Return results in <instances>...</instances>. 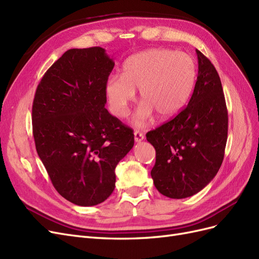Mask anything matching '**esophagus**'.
Returning a JSON list of instances; mask_svg holds the SVG:
<instances>
[{
	"instance_id": "esophagus-1",
	"label": "esophagus",
	"mask_w": 259,
	"mask_h": 259,
	"mask_svg": "<svg viewBox=\"0 0 259 259\" xmlns=\"http://www.w3.org/2000/svg\"><path fill=\"white\" fill-rule=\"evenodd\" d=\"M134 139H135V143H140L143 142V140L145 139V136L142 132L139 131H135L134 132Z\"/></svg>"
}]
</instances>
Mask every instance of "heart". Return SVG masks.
I'll return each instance as SVG.
<instances>
[{
    "instance_id": "obj_1",
    "label": "heart",
    "mask_w": 259,
    "mask_h": 259,
    "mask_svg": "<svg viewBox=\"0 0 259 259\" xmlns=\"http://www.w3.org/2000/svg\"><path fill=\"white\" fill-rule=\"evenodd\" d=\"M195 77L197 66L189 54L150 49L125 60L121 76L112 74L107 79L105 93L111 112L124 117L135 100V91L140 90L143 105L133 123L145 127L154 112L161 119H169L182 110L191 95Z\"/></svg>"
}]
</instances>
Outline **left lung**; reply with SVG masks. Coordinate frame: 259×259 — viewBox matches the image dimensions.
Segmentation results:
<instances>
[{
  "label": "left lung",
  "instance_id": "8db88e82",
  "mask_svg": "<svg viewBox=\"0 0 259 259\" xmlns=\"http://www.w3.org/2000/svg\"><path fill=\"white\" fill-rule=\"evenodd\" d=\"M195 52L198 79L188 106L146 135L155 149L153 184L170 199L191 197L210 183L221 168L228 135L221 79L213 64Z\"/></svg>",
  "mask_w": 259,
  "mask_h": 259
}]
</instances>
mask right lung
Here are the masks:
<instances>
[{
    "mask_svg": "<svg viewBox=\"0 0 259 259\" xmlns=\"http://www.w3.org/2000/svg\"><path fill=\"white\" fill-rule=\"evenodd\" d=\"M113 67L105 49L69 50L35 92L36 152L55 189L80 206L110 197L117 163L134 146L133 131L105 108V84Z\"/></svg>",
    "mask_w": 259,
    "mask_h": 259,
    "instance_id": "add662e5",
    "label": "right lung"
}]
</instances>
